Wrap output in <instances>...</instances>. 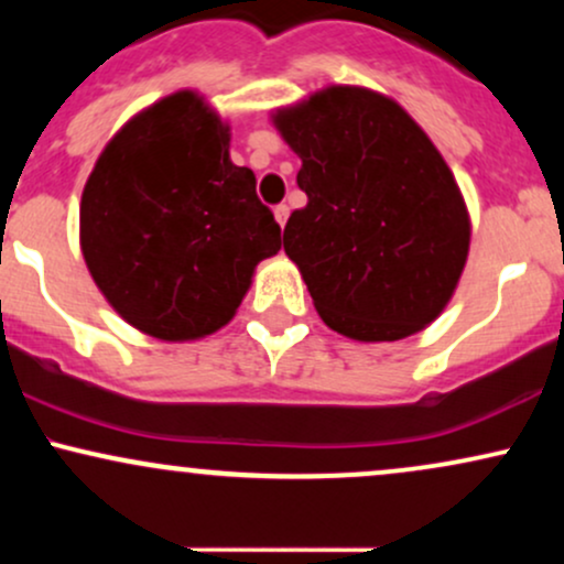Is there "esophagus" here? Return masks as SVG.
Segmentation results:
<instances>
[{"label": "esophagus", "mask_w": 564, "mask_h": 564, "mask_svg": "<svg viewBox=\"0 0 564 564\" xmlns=\"http://www.w3.org/2000/svg\"><path fill=\"white\" fill-rule=\"evenodd\" d=\"M273 215H275V219H278V225H286V219H289V206L286 204H278L275 209H273Z\"/></svg>", "instance_id": "1"}]
</instances>
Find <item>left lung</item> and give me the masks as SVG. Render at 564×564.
Returning a JSON list of instances; mask_svg holds the SVG:
<instances>
[{
    "label": "left lung",
    "mask_w": 564,
    "mask_h": 564,
    "mask_svg": "<svg viewBox=\"0 0 564 564\" xmlns=\"http://www.w3.org/2000/svg\"><path fill=\"white\" fill-rule=\"evenodd\" d=\"M275 127L307 193L283 249L323 323L360 341L422 332L469 251L467 206L437 148L398 102L360 87L323 89L278 111Z\"/></svg>",
    "instance_id": "1"
}]
</instances>
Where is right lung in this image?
<instances>
[{
	"instance_id": "add662e5",
	"label": "right lung",
	"mask_w": 564,
	"mask_h": 564,
	"mask_svg": "<svg viewBox=\"0 0 564 564\" xmlns=\"http://www.w3.org/2000/svg\"><path fill=\"white\" fill-rule=\"evenodd\" d=\"M230 134L193 93L134 116L82 193V251L116 313L156 339H198L232 318L281 225L236 166Z\"/></svg>"
}]
</instances>
